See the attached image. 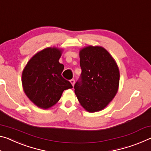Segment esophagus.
I'll return each instance as SVG.
<instances>
[{"instance_id":"34e87169","label":"esophagus","mask_w":151,"mask_h":151,"mask_svg":"<svg viewBox=\"0 0 151 151\" xmlns=\"http://www.w3.org/2000/svg\"><path fill=\"white\" fill-rule=\"evenodd\" d=\"M70 83L72 84V85L74 86V85H75V79H71L70 81Z\"/></svg>"}]
</instances>
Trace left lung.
I'll use <instances>...</instances> for the list:
<instances>
[{
    "label": "left lung",
    "instance_id": "left-lung-1",
    "mask_svg": "<svg viewBox=\"0 0 151 151\" xmlns=\"http://www.w3.org/2000/svg\"><path fill=\"white\" fill-rule=\"evenodd\" d=\"M82 73L75 93L82 107L93 113L104 109L116 96L119 83L118 66L101 46L88 45L79 52Z\"/></svg>",
    "mask_w": 151,
    "mask_h": 151
}]
</instances>
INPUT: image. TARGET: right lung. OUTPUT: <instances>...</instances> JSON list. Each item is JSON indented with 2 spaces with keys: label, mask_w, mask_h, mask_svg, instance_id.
<instances>
[{
  "label": "right lung",
  "mask_w": 151,
  "mask_h": 151,
  "mask_svg": "<svg viewBox=\"0 0 151 151\" xmlns=\"http://www.w3.org/2000/svg\"><path fill=\"white\" fill-rule=\"evenodd\" d=\"M63 50L46 47L35 54L22 73L23 91L35 106L48 109L58 102L64 90L73 88L62 76L64 66L59 63Z\"/></svg>",
  "instance_id": "add662e5"
}]
</instances>
